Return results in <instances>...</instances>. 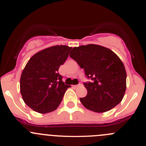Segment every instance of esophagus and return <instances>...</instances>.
<instances>
[{
  "instance_id": "obj_1",
  "label": "esophagus",
  "mask_w": 146,
  "mask_h": 146,
  "mask_svg": "<svg viewBox=\"0 0 146 146\" xmlns=\"http://www.w3.org/2000/svg\"><path fill=\"white\" fill-rule=\"evenodd\" d=\"M81 83H79V84H78V85H75V86H74V87L75 88H78V87H79V86H81Z\"/></svg>"
}]
</instances>
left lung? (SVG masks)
Masks as SVG:
<instances>
[{"instance_id": "left-lung-1", "label": "left lung", "mask_w": 146, "mask_h": 146, "mask_svg": "<svg viewBox=\"0 0 146 146\" xmlns=\"http://www.w3.org/2000/svg\"><path fill=\"white\" fill-rule=\"evenodd\" d=\"M70 57L92 80L83 83L88 93L80 100L85 108L103 113L121 103L126 89V72L115 53L103 46L89 44L73 48Z\"/></svg>"}]
</instances>
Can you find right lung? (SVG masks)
<instances>
[{
  "label": "right lung",
  "instance_id": "1",
  "mask_svg": "<svg viewBox=\"0 0 146 146\" xmlns=\"http://www.w3.org/2000/svg\"><path fill=\"white\" fill-rule=\"evenodd\" d=\"M71 47L55 46L30 58L22 72L20 89L24 102L33 111L47 113L60 105L70 86L63 82L58 69L68 57Z\"/></svg>",
  "mask_w": 146,
  "mask_h": 146
}]
</instances>
